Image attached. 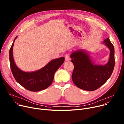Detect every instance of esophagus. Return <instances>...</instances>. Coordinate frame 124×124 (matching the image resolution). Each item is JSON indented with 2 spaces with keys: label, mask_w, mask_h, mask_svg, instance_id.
<instances>
[{
  "label": "esophagus",
  "mask_w": 124,
  "mask_h": 124,
  "mask_svg": "<svg viewBox=\"0 0 124 124\" xmlns=\"http://www.w3.org/2000/svg\"><path fill=\"white\" fill-rule=\"evenodd\" d=\"M65 58V61H69L70 60V57L69 54H66V55L64 56Z\"/></svg>",
  "instance_id": "34e87169"
}]
</instances>
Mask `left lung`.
I'll use <instances>...</instances> for the list:
<instances>
[{
	"label": "left lung",
	"instance_id": "obj_1",
	"mask_svg": "<svg viewBox=\"0 0 124 124\" xmlns=\"http://www.w3.org/2000/svg\"><path fill=\"white\" fill-rule=\"evenodd\" d=\"M110 50L108 62L105 65H96L89 55L82 50L73 52L70 54L74 65L72 79L78 87L87 91H94L100 87L110 78L115 66L114 47L109 38L104 40Z\"/></svg>",
	"mask_w": 124,
	"mask_h": 124
}]
</instances>
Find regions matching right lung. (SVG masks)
<instances>
[{
    "label": "right lung",
    "instance_id": "1",
    "mask_svg": "<svg viewBox=\"0 0 124 124\" xmlns=\"http://www.w3.org/2000/svg\"><path fill=\"white\" fill-rule=\"evenodd\" d=\"M9 51V61L12 73L16 81L26 89L39 91L47 88L53 82L55 72L64 62L63 57L52 60L41 69L33 72H25L16 65L13 56V47L15 39Z\"/></svg>",
    "mask_w": 124,
    "mask_h": 124
}]
</instances>
